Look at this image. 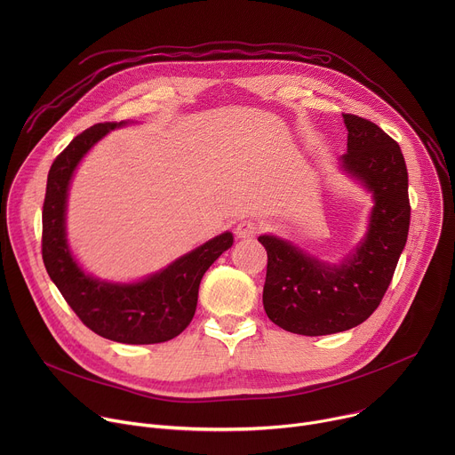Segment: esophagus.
I'll use <instances>...</instances> for the list:
<instances>
[{"label":"esophagus","mask_w":455,"mask_h":455,"mask_svg":"<svg viewBox=\"0 0 455 455\" xmlns=\"http://www.w3.org/2000/svg\"><path fill=\"white\" fill-rule=\"evenodd\" d=\"M257 234V223L251 220H243L235 227V235L239 239H251Z\"/></svg>","instance_id":"1"}]
</instances>
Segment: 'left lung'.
<instances>
[{
	"instance_id": "left-lung-1",
	"label": "left lung",
	"mask_w": 455,
	"mask_h": 455,
	"mask_svg": "<svg viewBox=\"0 0 455 455\" xmlns=\"http://www.w3.org/2000/svg\"><path fill=\"white\" fill-rule=\"evenodd\" d=\"M342 116L347 153L340 169L372 198L365 235L340 263L322 261L274 234L257 237L268 253L265 311L279 328L306 337L347 331L372 315L393 281L411 223L400 146L371 120Z\"/></svg>"
}]
</instances>
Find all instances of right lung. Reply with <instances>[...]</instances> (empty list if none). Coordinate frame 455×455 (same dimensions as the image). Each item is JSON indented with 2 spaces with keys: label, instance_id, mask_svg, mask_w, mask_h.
<instances>
[{
  "label": "right lung",
  "instance_id": "right-lung-1",
  "mask_svg": "<svg viewBox=\"0 0 455 455\" xmlns=\"http://www.w3.org/2000/svg\"><path fill=\"white\" fill-rule=\"evenodd\" d=\"M124 125V120L92 125L52 164L43 205V261L64 300L93 333L120 344H160L188 326L202 277L232 246L234 235L223 232L137 283H113L86 274L67 237L70 183L90 149Z\"/></svg>",
  "mask_w": 455,
  "mask_h": 455
}]
</instances>
